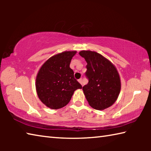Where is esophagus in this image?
Instances as JSON below:
<instances>
[{"label": "esophagus", "mask_w": 151, "mask_h": 151, "mask_svg": "<svg viewBox=\"0 0 151 151\" xmlns=\"http://www.w3.org/2000/svg\"><path fill=\"white\" fill-rule=\"evenodd\" d=\"M78 81L79 83H80L81 84L82 86H83V79H82V78H80V79H78Z\"/></svg>", "instance_id": "esophagus-1"}]
</instances>
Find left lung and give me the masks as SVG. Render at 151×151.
Instances as JSON below:
<instances>
[{"mask_svg": "<svg viewBox=\"0 0 151 151\" xmlns=\"http://www.w3.org/2000/svg\"><path fill=\"white\" fill-rule=\"evenodd\" d=\"M79 55L87 63L85 76L88 83L83 90L88 104L96 110L111 106L121 91V80L115 66L94 51L83 50Z\"/></svg>", "mask_w": 151, "mask_h": 151, "instance_id": "left-lung-1", "label": "left lung"}]
</instances>
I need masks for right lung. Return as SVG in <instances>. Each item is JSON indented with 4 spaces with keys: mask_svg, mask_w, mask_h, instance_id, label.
<instances>
[{
    "mask_svg": "<svg viewBox=\"0 0 151 151\" xmlns=\"http://www.w3.org/2000/svg\"><path fill=\"white\" fill-rule=\"evenodd\" d=\"M76 51H65L50 57L39 70L36 78L39 98L46 106L58 109L66 106L75 91L82 85L74 77L70 63Z\"/></svg>",
    "mask_w": 151,
    "mask_h": 151,
    "instance_id": "obj_1",
    "label": "right lung"
}]
</instances>
